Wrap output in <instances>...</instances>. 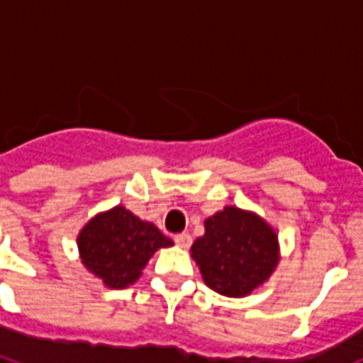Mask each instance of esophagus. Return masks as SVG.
Here are the masks:
<instances>
[{"label": "esophagus", "mask_w": 363, "mask_h": 363, "mask_svg": "<svg viewBox=\"0 0 363 363\" xmlns=\"http://www.w3.org/2000/svg\"><path fill=\"white\" fill-rule=\"evenodd\" d=\"M175 242L179 245V247L188 248L190 245H192V238H190L188 233H179V235H175Z\"/></svg>", "instance_id": "obj_1"}]
</instances>
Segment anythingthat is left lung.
<instances>
[{"label": "left lung", "mask_w": 363, "mask_h": 363, "mask_svg": "<svg viewBox=\"0 0 363 363\" xmlns=\"http://www.w3.org/2000/svg\"><path fill=\"white\" fill-rule=\"evenodd\" d=\"M190 252L205 284L228 298H245L269 281L281 259L275 230L252 211L228 205L209 216Z\"/></svg>", "instance_id": "obj_1"}]
</instances>
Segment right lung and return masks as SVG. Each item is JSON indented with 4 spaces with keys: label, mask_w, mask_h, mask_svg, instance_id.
I'll list each match as a JSON object with an SVG mask.
<instances>
[{
    "label": "right lung",
    "mask_w": 363,
    "mask_h": 363,
    "mask_svg": "<svg viewBox=\"0 0 363 363\" xmlns=\"http://www.w3.org/2000/svg\"><path fill=\"white\" fill-rule=\"evenodd\" d=\"M171 245L152 222L141 220L122 205L98 213L77 235L82 265L113 290L133 284L154 252Z\"/></svg>",
    "instance_id": "right-lung-1"
}]
</instances>
